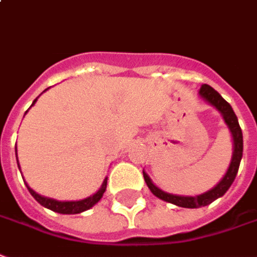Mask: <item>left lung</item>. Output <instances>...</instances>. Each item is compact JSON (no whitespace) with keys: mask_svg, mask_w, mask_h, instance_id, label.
Returning a JSON list of instances; mask_svg holds the SVG:
<instances>
[{"mask_svg":"<svg viewBox=\"0 0 257 257\" xmlns=\"http://www.w3.org/2000/svg\"><path fill=\"white\" fill-rule=\"evenodd\" d=\"M199 94H200V97L203 98V100H206L207 103H210L213 107H216L217 110L220 111V114L222 115L224 121H225L227 126H228L229 132H231L232 141H234L232 159H231V163H229V167L227 172H225V175L222 177L221 181L213 189L204 192L202 195H197V196H179V195H172V193H167V192L161 191L160 188H157L152 182V179H150V177L147 175L146 172L143 171L145 181H146L149 189L152 191L154 196H157L161 200H164V202L179 206V207H185V209H197V207H202V206H207V204L214 202L216 199L221 197L225 192L228 191L229 186L232 185L235 177L238 174V168H239V163H241L242 159V152H243L242 131L232 107L220 96L218 91L214 90L209 85H202L200 90H199Z\"/></svg>","mask_w":257,"mask_h":257,"instance_id":"left-lung-1","label":"left lung"}]
</instances>
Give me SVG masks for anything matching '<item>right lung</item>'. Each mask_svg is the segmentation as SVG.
I'll return each mask as SVG.
<instances>
[{"instance_id": "right-lung-1", "label": "right lung", "mask_w": 257, "mask_h": 257, "mask_svg": "<svg viewBox=\"0 0 257 257\" xmlns=\"http://www.w3.org/2000/svg\"><path fill=\"white\" fill-rule=\"evenodd\" d=\"M36 101H37V98L32 103V105H35ZM32 105H30V107H32ZM26 112H28V111H26ZM16 161H18V154H16ZM18 167H19V164H18ZM19 170H21V168H19ZM26 186H28L30 195L35 197L36 200H37L41 206L53 210L55 213H60V214H78V213H82V211H85V210H89L90 207H93V206L97 203L98 200L103 197L104 192H105V188H107V178L104 179L103 184L100 186V189H98L93 196L86 197L83 200H76V202H60V200H55V199H51V197L41 196L39 193H36L32 188H29L28 184H26Z\"/></svg>"}]
</instances>
